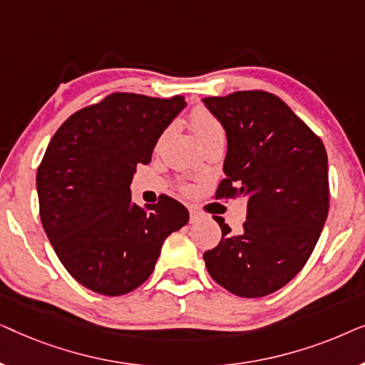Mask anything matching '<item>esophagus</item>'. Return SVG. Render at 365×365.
<instances>
[{"label":"esophagus","mask_w":365,"mask_h":365,"mask_svg":"<svg viewBox=\"0 0 365 365\" xmlns=\"http://www.w3.org/2000/svg\"><path fill=\"white\" fill-rule=\"evenodd\" d=\"M199 217H201V214H199L196 209H189V219H191V222H196Z\"/></svg>","instance_id":"obj_1"}]
</instances>
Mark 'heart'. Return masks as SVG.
Here are the masks:
<instances>
[{"label":"heart","instance_id":"obj_1","mask_svg":"<svg viewBox=\"0 0 365 365\" xmlns=\"http://www.w3.org/2000/svg\"><path fill=\"white\" fill-rule=\"evenodd\" d=\"M189 121H191L194 133H196L204 148L212 143L226 141V129L209 109L202 106L194 108L191 116H189Z\"/></svg>","mask_w":365,"mask_h":365}]
</instances>
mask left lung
Wrapping results in <instances>:
<instances>
[{"label":"left lung","mask_w":365,"mask_h":365,"mask_svg":"<svg viewBox=\"0 0 365 365\" xmlns=\"http://www.w3.org/2000/svg\"><path fill=\"white\" fill-rule=\"evenodd\" d=\"M227 136L226 178L216 199L246 197L242 232L222 217L221 242L204 252L207 272L241 297H264L297 276L329 212L327 153L321 138L276 94L254 89L204 98Z\"/></svg>","instance_id":"obj_1"}]
</instances>
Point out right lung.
<instances>
[{"label": "right lung", "instance_id": "obj_1", "mask_svg": "<svg viewBox=\"0 0 365 365\" xmlns=\"http://www.w3.org/2000/svg\"><path fill=\"white\" fill-rule=\"evenodd\" d=\"M168 99L113 93L79 109L49 141L36 187L44 232L66 271L103 296H123L151 276L164 239L186 226L187 209L169 196L131 201L138 164L179 111Z\"/></svg>", "mask_w": 365, "mask_h": 365}]
</instances>
